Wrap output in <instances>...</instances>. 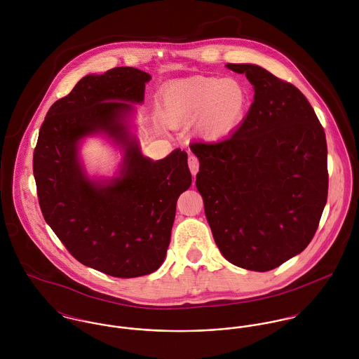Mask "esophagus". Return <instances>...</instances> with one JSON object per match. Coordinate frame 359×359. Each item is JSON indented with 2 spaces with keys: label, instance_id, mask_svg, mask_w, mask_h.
I'll list each match as a JSON object with an SVG mask.
<instances>
[{
  "label": "esophagus",
  "instance_id": "1",
  "mask_svg": "<svg viewBox=\"0 0 359 359\" xmlns=\"http://www.w3.org/2000/svg\"><path fill=\"white\" fill-rule=\"evenodd\" d=\"M188 165H189V170H191L192 175L195 177L198 174V171H199V160H198V157L191 154L189 158H188Z\"/></svg>",
  "mask_w": 359,
  "mask_h": 359
}]
</instances>
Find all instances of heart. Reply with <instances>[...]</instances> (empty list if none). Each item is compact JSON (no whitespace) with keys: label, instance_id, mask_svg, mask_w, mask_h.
Segmentation results:
<instances>
[{"label":"heart","instance_id":"heart-1","mask_svg":"<svg viewBox=\"0 0 359 359\" xmlns=\"http://www.w3.org/2000/svg\"><path fill=\"white\" fill-rule=\"evenodd\" d=\"M250 107L248 87L235 77L195 76L170 84L163 93V116L172 126L199 118L198 133L219 140L235 131Z\"/></svg>","mask_w":359,"mask_h":359}]
</instances>
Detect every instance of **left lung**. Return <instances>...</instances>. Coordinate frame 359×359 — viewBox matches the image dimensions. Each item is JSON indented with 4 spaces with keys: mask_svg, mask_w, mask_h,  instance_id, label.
Listing matches in <instances>:
<instances>
[{
    "mask_svg": "<svg viewBox=\"0 0 359 359\" xmlns=\"http://www.w3.org/2000/svg\"><path fill=\"white\" fill-rule=\"evenodd\" d=\"M246 74L255 101L238 130L217 144H192L196 188L214 241L229 262L265 272L300 255L327 199L323 127L299 88L261 66Z\"/></svg>",
    "mask_w": 359,
    "mask_h": 359,
    "instance_id": "1",
    "label": "left lung"
}]
</instances>
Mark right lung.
Here are the masks:
<instances>
[{
  "label": "right lung",
  "instance_id": "1",
  "mask_svg": "<svg viewBox=\"0 0 359 359\" xmlns=\"http://www.w3.org/2000/svg\"><path fill=\"white\" fill-rule=\"evenodd\" d=\"M151 79L124 66L83 77L50 107L33 154L47 224L77 261L116 278L149 275L163 264L177 201L192 184L185 151L154 161L130 130L133 103L144 102ZM100 133L123 151L109 180L90 179L78 154L84 137Z\"/></svg>",
  "mask_w": 359,
  "mask_h": 359
}]
</instances>
